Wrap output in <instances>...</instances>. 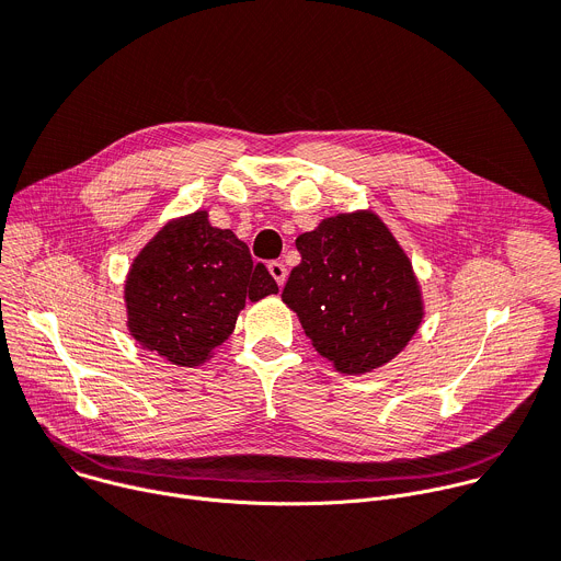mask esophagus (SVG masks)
<instances>
[{
  "mask_svg": "<svg viewBox=\"0 0 561 561\" xmlns=\"http://www.w3.org/2000/svg\"><path fill=\"white\" fill-rule=\"evenodd\" d=\"M268 271H271L273 279L277 282V286L282 288V286L286 284V277H288V271H286V266H284L282 262H271V264H268Z\"/></svg>",
  "mask_w": 561,
  "mask_h": 561,
  "instance_id": "obj_1",
  "label": "esophagus"
}]
</instances>
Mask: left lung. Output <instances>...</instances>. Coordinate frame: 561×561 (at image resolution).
Listing matches in <instances>:
<instances>
[{"label":"left lung","instance_id":"left-lung-1","mask_svg":"<svg viewBox=\"0 0 561 561\" xmlns=\"http://www.w3.org/2000/svg\"><path fill=\"white\" fill-rule=\"evenodd\" d=\"M295 244L301 264L282 301L337 373H373L409 346L424 319L422 286L377 213H337Z\"/></svg>","mask_w":561,"mask_h":561}]
</instances>
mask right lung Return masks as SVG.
<instances>
[{"mask_svg":"<svg viewBox=\"0 0 561 561\" xmlns=\"http://www.w3.org/2000/svg\"><path fill=\"white\" fill-rule=\"evenodd\" d=\"M279 288L264 264L208 210L167 221L133 260L124 282L133 340L175 366L197 368L234 331L247 299Z\"/></svg>","mask_w":561,"mask_h":561,"instance_id":"add662e5","label":"right lung"}]
</instances>
